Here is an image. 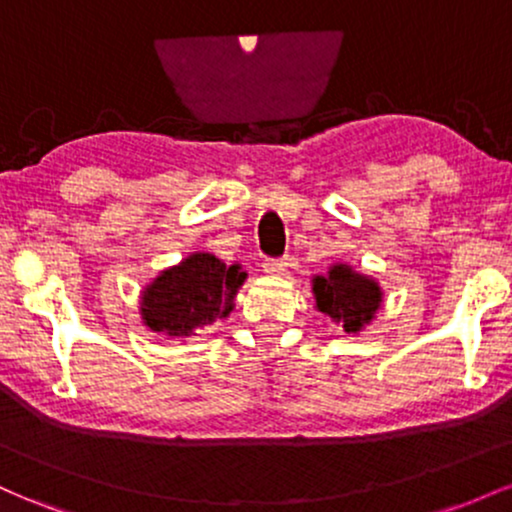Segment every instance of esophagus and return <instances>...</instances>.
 Returning <instances> with one entry per match:
<instances>
[{
  "mask_svg": "<svg viewBox=\"0 0 512 512\" xmlns=\"http://www.w3.org/2000/svg\"><path fill=\"white\" fill-rule=\"evenodd\" d=\"M264 272H267L269 276H279L286 272V267H289V262L286 260H264Z\"/></svg>",
  "mask_w": 512,
  "mask_h": 512,
  "instance_id": "esophagus-1",
  "label": "esophagus"
}]
</instances>
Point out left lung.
<instances>
[{"mask_svg": "<svg viewBox=\"0 0 512 512\" xmlns=\"http://www.w3.org/2000/svg\"><path fill=\"white\" fill-rule=\"evenodd\" d=\"M310 284H313L317 313L339 322L349 334L366 330L385 301L378 279L356 272L346 262H332L327 272L315 274Z\"/></svg>", "mask_w": 512, "mask_h": 512, "instance_id": "1", "label": "left lung"}]
</instances>
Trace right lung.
Instances as JSON below:
<instances>
[{
	"label": "right lung",
	"instance_id": "1",
	"mask_svg": "<svg viewBox=\"0 0 512 512\" xmlns=\"http://www.w3.org/2000/svg\"><path fill=\"white\" fill-rule=\"evenodd\" d=\"M245 279L243 264H226L207 250L190 252L139 293L142 325L166 339L187 342L197 330L233 313Z\"/></svg>",
	"mask_w": 512,
	"mask_h": 512
}]
</instances>
